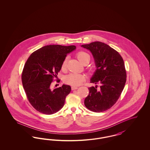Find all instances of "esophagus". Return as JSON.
I'll return each instance as SVG.
<instances>
[{"label": "esophagus", "instance_id": "obj_1", "mask_svg": "<svg viewBox=\"0 0 150 150\" xmlns=\"http://www.w3.org/2000/svg\"><path fill=\"white\" fill-rule=\"evenodd\" d=\"M78 88V86H72L71 87V89L73 91V90H75V89H77Z\"/></svg>", "mask_w": 150, "mask_h": 150}]
</instances>
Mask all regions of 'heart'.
<instances>
[{"label":"heart","mask_w":150,"mask_h":150,"mask_svg":"<svg viewBox=\"0 0 150 150\" xmlns=\"http://www.w3.org/2000/svg\"><path fill=\"white\" fill-rule=\"evenodd\" d=\"M76 57L79 61L83 64L85 62L89 63L91 60L90 55L84 51H80L76 54ZM67 58H65L63 61L61 68L62 70H64L66 67ZM85 79V76L81 74H79L76 73H71L67 75L64 78V82L66 84H70L71 86H76L81 84Z\"/></svg>","instance_id":"obj_1"}]
</instances>
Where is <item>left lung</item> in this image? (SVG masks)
<instances>
[{
	"instance_id": "8db88e82",
	"label": "left lung",
	"mask_w": 150,
	"mask_h": 150,
	"mask_svg": "<svg viewBox=\"0 0 150 150\" xmlns=\"http://www.w3.org/2000/svg\"><path fill=\"white\" fill-rule=\"evenodd\" d=\"M82 47L93 54L97 69L91 83L98 84L88 88L84 105L89 110L101 112L110 108L119 98L127 80L124 62L120 54L106 44L95 42Z\"/></svg>"
}]
</instances>
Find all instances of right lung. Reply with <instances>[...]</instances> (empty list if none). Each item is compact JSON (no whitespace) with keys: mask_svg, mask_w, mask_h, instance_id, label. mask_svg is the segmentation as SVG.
Wrapping results in <instances>:
<instances>
[{"mask_svg":"<svg viewBox=\"0 0 150 150\" xmlns=\"http://www.w3.org/2000/svg\"><path fill=\"white\" fill-rule=\"evenodd\" d=\"M75 49V45H45L28 58L22 73V82L29 102L38 111L53 114L64 106L71 86L64 84L53 89L52 82L67 54Z\"/></svg>","mask_w":150,"mask_h":150,"instance_id":"add662e5","label":"right lung"}]
</instances>
